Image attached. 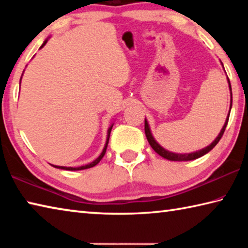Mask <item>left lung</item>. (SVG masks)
I'll return each mask as SVG.
<instances>
[{"instance_id":"1","label":"left lung","mask_w":248,"mask_h":248,"mask_svg":"<svg viewBox=\"0 0 248 248\" xmlns=\"http://www.w3.org/2000/svg\"><path fill=\"white\" fill-rule=\"evenodd\" d=\"M222 66H223V63L221 62ZM224 69V68H223ZM228 83H229V89H230V93H231V103H230V110H229V114L228 117H226L225 119V123L223 128L221 129L220 133L217 134V137L215 139V141L212 142L211 144H209L208 146H205L204 149H201L199 151H196V152H191V153H184V154H180V153H174V152H170V151H167L165 150L163 146L159 145L156 140L154 139L152 132H151V129H150V125L148 120L144 119V131H145V136H146V139H148L150 145L152 146V149L156 152L158 155H161L162 157H164L166 159H170V161H192V159H196V158H199L201 156H203L204 154H207L208 152H210L215 146L217 144V142L220 141V139L223 136V133L225 131V128L226 125H228V121H229V117H230V112H231V108H232V89H231V83H230V79L228 78Z\"/></svg>"}]
</instances>
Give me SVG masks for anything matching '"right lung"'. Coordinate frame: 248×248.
I'll list each match as a JSON object with an SVG mask.
<instances>
[{
	"label": "right lung",
	"mask_w": 248,
	"mask_h": 248,
	"mask_svg": "<svg viewBox=\"0 0 248 248\" xmlns=\"http://www.w3.org/2000/svg\"><path fill=\"white\" fill-rule=\"evenodd\" d=\"M48 39L49 38H47L46 39L45 41H44V44L41 45V47L39 48V49H41L44 47V46L48 43ZM22 77H23V74H22ZM20 81H22V78H20ZM19 84H20V82H19ZM20 86V85H19ZM112 125H114V123H112L111 124H110V127L108 128V130H107V139H106V143H105V146H104V149H103V151H102V153H100V155L99 156L96 158V159H94L93 162H91V163H89V164H86V165H83V166H78V167H68V166H57V165H52L53 167H56V169H61V170H86V169H91V167H93V166H95V165H97L98 163L100 162V159H102L103 157H104V155H105V153H106V150H107V145H108V141H109V137H110V132H111V129H112Z\"/></svg>",
	"instance_id": "1"
}]
</instances>
